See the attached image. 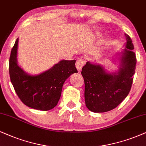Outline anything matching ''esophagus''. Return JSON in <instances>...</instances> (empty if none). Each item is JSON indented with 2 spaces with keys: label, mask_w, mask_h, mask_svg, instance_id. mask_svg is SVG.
I'll return each mask as SVG.
<instances>
[{
  "label": "esophagus",
  "mask_w": 146,
  "mask_h": 146,
  "mask_svg": "<svg viewBox=\"0 0 146 146\" xmlns=\"http://www.w3.org/2000/svg\"><path fill=\"white\" fill-rule=\"evenodd\" d=\"M84 60L82 59V58H78V59L76 60V69L78 70V71H80V70L82 69V66H83V64H84Z\"/></svg>",
  "instance_id": "esophagus-1"
}]
</instances>
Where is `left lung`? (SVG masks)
Returning <instances> with one entry per match:
<instances>
[{
    "label": "left lung",
    "instance_id": "8db88e82",
    "mask_svg": "<svg viewBox=\"0 0 146 146\" xmlns=\"http://www.w3.org/2000/svg\"><path fill=\"white\" fill-rule=\"evenodd\" d=\"M126 48L121 53L119 70L108 73L102 65L87 62L82 68L87 108L101 113L114 109L127 98L132 86L137 59L133 44L125 34Z\"/></svg>",
    "mask_w": 146,
    "mask_h": 146
}]
</instances>
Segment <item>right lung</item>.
<instances>
[{
    "mask_svg": "<svg viewBox=\"0 0 146 146\" xmlns=\"http://www.w3.org/2000/svg\"><path fill=\"white\" fill-rule=\"evenodd\" d=\"M18 40L12 48L9 58L11 82L17 96L25 105L33 109L43 111L53 109L60 99L65 80L78 72L76 60H61L40 74H28L17 64Z\"/></svg>",
    "mask_w": 146,
    "mask_h": 146,
    "instance_id": "1",
    "label": "right lung"
}]
</instances>
